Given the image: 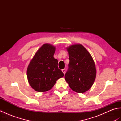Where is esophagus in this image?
<instances>
[{
	"mask_svg": "<svg viewBox=\"0 0 121 121\" xmlns=\"http://www.w3.org/2000/svg\"><path fill=\"white\" fill-rule=\"evenodd\" d=\"M62 72L63 73V74H65V69H62Z\"/></svg>",
	"mask_w": 121,
	"mask_h": 121,
	"instance_id": "1",
	"label": "esophagus"
}]
</instances>
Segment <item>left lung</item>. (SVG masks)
Wrapping results in <instances>:
<instances>
[{"label":"left lung","mask_w":121,"mask_h":121,"mask_svg":"<svg viewBox=\"0 0 121 121\" xmlns=\"http://www.w3.org/2000/svg\"><path fill=\"white\" fill-rule=\"evenodd\" d=\"M67 50L70 62L65 78L73 91L83 93L91 88L96 78L94 61L82 45H72Z\"/></svg>","instance_id":"1"}]
</instances>
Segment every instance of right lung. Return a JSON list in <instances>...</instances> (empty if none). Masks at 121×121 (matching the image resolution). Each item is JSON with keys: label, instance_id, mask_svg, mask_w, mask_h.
Instances as JSON below:
<instances>
[{"label": "right lung", "instance_id": "add662e5", "mask_svg": "<svg viewBox=\"0 0 121 121\" xmlns=\"http://www.w3.org/2000/svg\"><path fill=\"white\" fill-rule=\"evenodd\" d=\"M55 47L43 45L35 53L27 69L29 83L35 91L45 92L53 87L64 74L58 68V61L53 57Z\"/></svg>", "mask_w": 121, "mask_h": 121}]
</instances>
